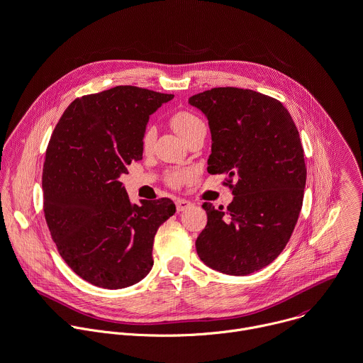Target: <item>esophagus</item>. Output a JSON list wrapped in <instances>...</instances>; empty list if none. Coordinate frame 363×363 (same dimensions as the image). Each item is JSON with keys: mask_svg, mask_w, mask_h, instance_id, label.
<instances>
[{"mask_svg": "<svg viewBox=\"0 0 363 363\" xmlns=\"http://www.w3.org/2000/svg\"><path fill=\"white\" fill-rule=\"evenodd\" d=\"M175 205H177V211H178V212H182V211L189 209V208L192 206V202H189V201H186V199H177Z\"/></svg>", "mask_w": 363, "mask_h": 363, "instance_id": "obj_1", "label": "esophagus"}]
</instances>
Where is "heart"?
I'll list each match as a JSON object with an SVG mask.
<instances>
[{
    "instance_id": "b5f03b06",
    "label": "heart",
    "mask_w": 363,
    "mask_h": 363,
    "mask_svg": "<svg viewBox=\"0 0 363 363\" xmlns=\"http://www.w3.org/2000/svg\"><path fill=\"white\" fill-rule=\"evenodd\" d=\"M169 124L182 138H185L195 127H198L203 123L194 113L186 111V110H179L171 116ZM152 143H154V128L147 127L143 134V138H141L143 148L145 151H148L152 147ZM192 178H194V172L191 169H175L168 174V182L172 186H179L185 182H189Z\"/></svg>"
}]
</instances>
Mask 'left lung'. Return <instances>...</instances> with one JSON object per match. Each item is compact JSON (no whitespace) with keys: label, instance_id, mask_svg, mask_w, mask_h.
Listing matches in <instances>:
<instances>
[{"label":"left lung","instance_id":"1","mask_svg":"<svg viewBox=\"0 0 363 363\" xmlns=\"http://www.w3.org/2000/svg\"><path fill=\"white\" fill-rule=\"evenodd\" d=\"M189 104L209 123L208 172L226 174L233 194L226 209L202 205L198 256L216 272L247 276L279 257L298 220L307 179L298 130L279 100L249 89L215 87Z\"/></svg>","mask_w":363,"mask_h":363}]
</instances>
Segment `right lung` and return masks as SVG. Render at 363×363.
Instances as JSON below:
<instances>
[{
	"instance_id": "right-lung-1",
	"label": "right lung",
	"mask_w": 363,
	"mask_h": 363,
	"mask_svg": "<svg viewBox=\"0 0 363 363\" xmlns=\"http://www.w3.org/2000/svg\"><path fill=\"white\" fill-rule=\"evenodd\" d=\"M172 97L135 86L82 96L52 133L42 172L45 219L62 259L93 286L130 287L152 269L154 236L175 203H131L120 177L143 160L148 118Z\"/></svg>"
}]
</instances>
